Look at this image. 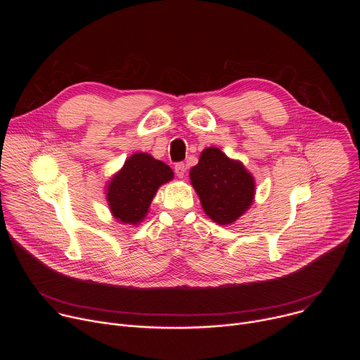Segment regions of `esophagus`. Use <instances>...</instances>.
I'll list each match as a JSON object with an SVG mask.
<instances>
[{"label": "esophagus", "mask_w": 360, "mask_h": 360, "mask_svg": "<svg viewBox=\"0 0 360 360\" xmlns=\"http://www.w3.org/2000/svg\"><path fill=\"white\" fill-rule=\"evenodd\" d=\"M174 169H175V174L178 178H184L186 174V165L184 162H178Z\"/></svg>", "instance_id": "1"}]
</instances>
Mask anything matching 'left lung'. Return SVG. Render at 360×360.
Masks as SVG:
<instances>
[{
    "instance_id": "left-lung-1",
    "label": "left lung",
    "mask_w": 360,
    "mask_h": 360,
    "mask_svg": "<svg viewBox=\"0 0 360 360\" xmlns=\"http://www.w3.org/2000/svg\"><path fill=\"white\" fill-rule=\"evenodd\" d=\"M189 176L205 214L219 225L235 222L253 200L252 175L218 148L203 149Z\"/></svg>"
}]
</instances>
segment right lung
I'll return each instance as SVG.
<instances>
[{"mask_svg": "<svg viewBox=\"0 0 360 360\" xmlns=\"http://www.w3.org/2000/svg\"><path fill=\"white\" fill-rule=\"evenodd\" d=\"M174 178L172 169L148 153H134L111 179L107 199L112 215L124 224L141 222L158 188Z\"/></svg>", "mask_w": 360, "mask_h": 360, "instance_id": "1", "label": "right lung"}]
</instances>
